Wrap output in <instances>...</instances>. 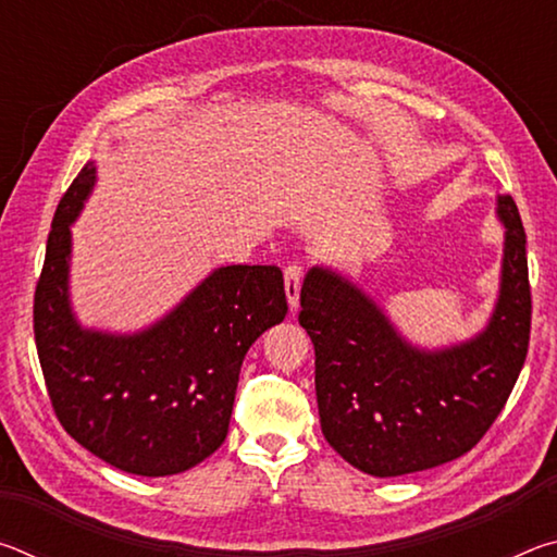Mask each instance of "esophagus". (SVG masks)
<instances>
[{
	"instance_id": "obj_1",
	"label": "esophagus",
	"mask_w": 557,
	"mask_h": 557,
	"mask_svg": "<svg viewBox=\"0 0 557 557\" xmlns=\"http://www.w3.org/2000/svg\"><path fill=\"white\" fill-rule=\"evenodd\" d=\"M301 275H305V270H301L299 262H292V265L285 268V292H287V301H289L292 312H297V307H299Z\"/></svg>"
}]
</instances>
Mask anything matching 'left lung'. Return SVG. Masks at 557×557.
Segmentation results:
<instances>
[{
    "label": "left lung",
    "mask_w": 557,
    "mask_h": 557,
    "mask_svg": "<svg viewBox=\"0 0 557 557\" xmlns=\"http://www.w3.org/2000/svg\"><path fill=\"white\" fill-rule=\"evenodd\" d=\"M502 289L488 326L465 344L422 351L395 332L371 297L326 268L307 272L299 324L314 344L322 432L348 465L403 476L457 459L494 425L531 342L525 231L511 196Z\"/></svg>",
    "instance_id": "1"
}]
</instances>
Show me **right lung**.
Here are the masks:
<instances>
[{"label": "right lung", "mask_w": 557, "mask_h": 557, "mask_svg": "<svg viewBox=\"0 0 557 557\" xmlns=\"http://www.w3.org/2000/svg\"><path fill=\"white\" fill-rule=\"evenodd\" d=\"M96 184L88 162L55 209L34 295V336L63 430L127 474L169 476L228 435L243 358L287 314L277 265L211 272L162 322L132 336L81 329L69 301L71 223Z\"/></svg>", "instance_id": "obj_1"}]
</instances>
